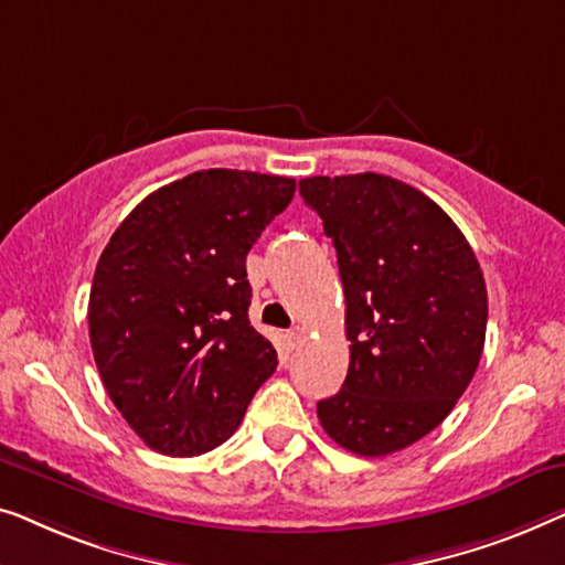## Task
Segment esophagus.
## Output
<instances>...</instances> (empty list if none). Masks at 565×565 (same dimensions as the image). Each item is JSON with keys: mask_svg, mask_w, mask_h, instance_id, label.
<instances>
[{"mask_svg": "<svg viewBox=\"0 0 565 565\" xmlns=\"http://www.w3.org/2000/svg\"><path fill=\"white\" fill-rule=\"evenodd\" d=\"M286 340H289V348L294 351V348L301 345V340H305V328H299V324H294V328L286 332Z\"/></svg>", "mask_w": 565, "mask_h": 565, "instance_id": "34e87169", "label": "esophagus"}]
</instances>
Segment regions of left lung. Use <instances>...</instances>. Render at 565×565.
<instances>
[{
	"mask_svg": "<svg viewBox=\"0 0 565 565\" xmlns=\"http://www.w3.org/2000/svg\"><path fill=\"white\" fill-rule=\"evenodd\" d=\"M345 291L351 365L317 402L324 433L365 458L435 430L479 369L487 284L463 233L430 196L384 173L309 177Z\"/></svg>",
	"mask_w": 565,
	"mask_h": 565,
	"instance_id": "obj_1",
	"label": "left lung"
}]
</instances>
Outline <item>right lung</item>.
<instances>
[{"label":"right lung","mask_w":565,"mask_h":565,"mask_svg":"<svg viewBox=\"0 0 565 565\" xmlns=\"http://www.w3.org/2000/svg\"><path fill=\"white\" fill-rule=\"evenodd\" d=\"M294 189L268 173L194 171L148 194L102 250L94 361L148 448L177 458L217 448L276 371L274 345L248 320L245 256Z\"/></svg>","instance_id":"1"}]
</instances>
